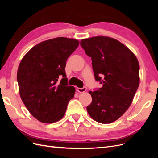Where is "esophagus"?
<instances>
[{
    "label": "esophagus",
    "mask_w": 158,
    "mask_h": 158,
    "mask_svg": "<svg viewBox=\"0 0 158 158\" xmlns=\"http://www.w3.org/2000/svg\"><path fill=\"white\" fill-rule=\"evenodd\" d=\"M87 90V88L86 87H83L82 88H79L78 89H77V91H78L79 92H80V93H83V92H85V91Z\"/></svg>",
    "instance_id": "1"
}]
</instances>
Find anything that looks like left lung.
I'll use <instances>...</instances> for the list:
<instances>
[{
  "mask_svg": "<svg viewBox=\"0 0 158 158\" xmlns=\"http://www.w3.org/2000/svg\"><path fill=\"white\" fill-rule=\"evenodd\" d=\"M80 45L92 58L96 81L102 85L89 92L92 100L87 110L96 122L112 123L129 108L139 88L138 60L123 43L107 36L82 39Z\"/></svg>",
  "mask_w": 158,
  "mask_h": 158,
  "instance_id": "1",
  "label": "left lung"
}]
</instances>
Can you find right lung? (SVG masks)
I'll return each instance as SVG.
<instances>
[{
	"label": "right lung",
	"mask_w": 158,
	"mask_h": 158,
	"mask_svg": "<svg viewBox=\"0 0 158 158\" xmlns=\"http://www.w3.org/2000/svg\"><path fill=\"white\" fill-rule=\"evenodd\" d=\"M79 44L66 37L47 40L33 47L21 60L17 73L19 95L39 122H56L64 115L75 92L67 82L66 60Z\"/></svg>",
	"instance_id": "obj_1"
}]
</instances>
